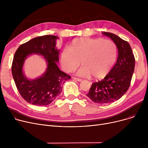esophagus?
Listing matches in <instances>:
<instances>
[{
    "label": "esophagus",
    "mask_w": 148,
    "mask_h": 148,
    "mask_svg": "<svg viewBox=\"0 0 148 148\" xmlns=\"http://www.w3.org/2000/svg\"><path fill=\"white\" fill-rule=\"evenodd\" d=\"M73 79L74 80L77 81V82H80L82 81V79H79V78H76V77H73Z\"/></svg>",
    "instance_id": "esophagus-1"
}]
</instances>
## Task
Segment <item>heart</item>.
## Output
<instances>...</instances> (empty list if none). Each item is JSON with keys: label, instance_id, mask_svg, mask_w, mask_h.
<instances>
[{"label": "heart", "instance_id": "b5f03b06", "mask_svg": "<svg viewBox=\"0 0 148 148\" xmlns=\"http://www.w3.org/2000/svg\"><path fill=\"white\" fill-rule=\"evenodd\" d=\"M118 49L116 44L102 38H79L74 40L69 48L60 53V63L65 71H74L81 64L82 67L77 71L79 75L95 79L104 78L113 66Z\"/></svg>", "mask_w": 148, "mask_h": 148}]
</instances>
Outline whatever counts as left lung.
I'll use <instances>...</instances> for the list:
<instances>
[{
	"mask_svg": "<svg viewBox=\"0 0 148 148\" xmlns=\"http://www.w3.org/2000/svg\"><path fill=\"white\" fill-rule=\"evenodd\" d=\"M118 50L117 61L110 71L101 81L92 84L86 95L93 102L103 104L121 98L128 90L133 76L135 59L129 43L116 35L104 32Z\"/></svg>",
	"mask_w": 148,
	"mask_h": 148,
	"instance_id": "8db88e82",
	"label": "left lung"
}]
</instances>
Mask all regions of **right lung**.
Wrapping results in <instances>:
<instances>
[{"mask_svg": "<svg viewBox=\"0 0 148 148\" xmlns=\"http://www.w3.org/2000/svg\"><path fill=\"white\" fill-rule=\"evenodd\" d=\"M54 35H44L21 44L15 53L12 74L22 98L30 104L45 106L50 104L60 94L62 85L71 77L62 71L57 65L60 50L57 49ZM33 53L43 56L48 64L45 73L40 77L28 79L22 71L26 58Z\"/></svg>", "mask_w": 148, "mask_h": 148, "instance_id": "obj_1", "label": "right lung"}]
</instances>
